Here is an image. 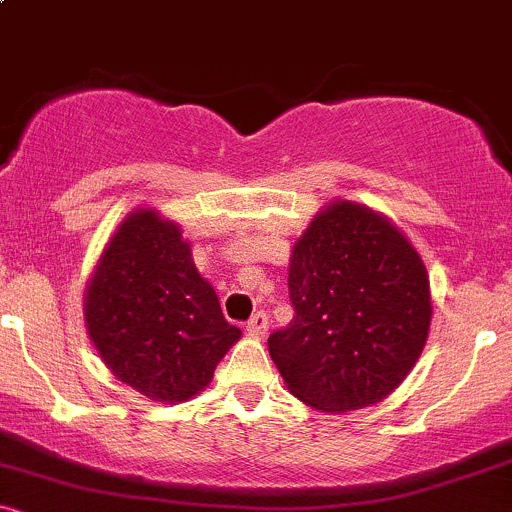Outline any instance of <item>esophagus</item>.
Masks as SVG:
<instances>
[{
    "label": "esophagus",
    "mask_w": 512,
    "mask_h": 512,
    "mask_svg": "<svg viewBox=\"0 0 512 512\" xmlns=\"http://www.w3.org/2000/svg\"><path fill=\"white\" fill-rule=\"evenodd\" d=\"M267 327H269V320H267V313H255L248 320V325H245V330H248L250 337H264L267 334Z\"/></svg>",
    "instance_id": "obj_1"
}]
</instances>
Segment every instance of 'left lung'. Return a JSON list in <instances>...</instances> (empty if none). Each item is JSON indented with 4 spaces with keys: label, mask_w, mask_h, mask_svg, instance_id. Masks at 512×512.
Returning <instances> with one entry per match:
<instances>
[{
    "label": "left lung",
    "mask_w": 512,
    "mask_h": 512,
    "mask_svg": "<svg viewBox=\"0 0 512 512\" xmlns=\"http://www.w3.org/2000/svg\"><path fill=\"white\" fill-rule=\"evenodd\" d=\"M293 320L269 356L293 397L322 411L370 407L424 351L431 286L414 245L385 216L334 202L291 252Z\"/></svg>",
    "instance_id": "obj_1"
}]
</instances>
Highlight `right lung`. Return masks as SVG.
Segmentation results:
<instances>
[{
    "label": "right lung",
    "mask_w": 512,
    "mask_h": 512,
    "mask_svg": "<svg viewBox=\"0 0 512 512\" xmlns=\"http://www.w3.org/2000/svg\"><path fill=\"white\" fill-rule=\"evenodd\" d=\"M88 337L122 383L154 402L195 397L240 339L173 221L137 209L120 223L84 296Z\"/></svg>",
    "instance_id": "add662e5"
}]
</instances>
